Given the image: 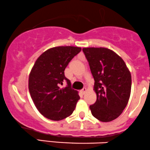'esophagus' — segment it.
<instances>
[{
  "instance_id": "esophagus-1",
  "label": "esophagus",
  "mask_w": 150,
  "mask_h": 150,
  "mask_svg": "<svg viewBox=\"0 0 150 150\" xmlns=\"http://www.w3.org/2000/svg\"><path fill=\"white\" fill-rule=\"evenodd\" d=\"M86 91H87V89H86V88H83L81 91V93L82 94L84 95L86 93Z\"/></svg>"
}]
</instances>
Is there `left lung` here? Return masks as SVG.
Returning a JSON list of instances; mask_svg holds the SVG:
<instances>
[{
    "mask_svg": "<svg viewBox=\"0 0 150 150\" xmlns=\"http://www.w3.org/2000/svg\"><path fill=\"white\" fill-rule=\"evenodd\" d=\"M94 78L97 100L90 106L93 116L103 122L116 119L129 100L131 74L119 54L107 47L83 48Z\"/></svg>",
    "mask_w": 150,
    "mask_h": 150,
    "instance_id": "obj_1",
    "label": "left lung"
}]
</instances>
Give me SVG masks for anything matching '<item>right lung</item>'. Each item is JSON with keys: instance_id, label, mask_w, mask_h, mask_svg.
Instances as JSON below:
<instances>
[{"instance_id": "1", "label": "right lung", "mask_w": 150, "mask_h": 150, "mask_svg": "<svg viewBox=\"0 0 150 150\" xmlns=\"http://www.w3.org/2000/svg\"><path fill=\"white\" fill-rule=\"evenodd\" d=\"M81 50L80 47L74 46L51 47L38 57L30 71V95L37 110L47 119L62 120L75 110L80 97L64 76V69ZM64 80L68 86L60 89Z\"/></svg>"}]
</instances>
